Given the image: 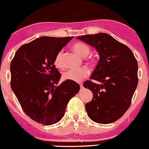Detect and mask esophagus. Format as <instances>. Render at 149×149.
I'll list each match as a JSON object with an SVG mask.
<instances>
[{
  "label": "esophagus",
  "instance_id": "1",
  "mask_svg": "<svg viewBox=\"0 0 149 149\" xmlns=\"http://www.w3.org/2000/svg\"><path fill=\"white\" fill-rule=\"evenodd\" d=\"M79 85H80L81 88H82V87H83V86H82V82H79Z\"/></svg>",
  "mask_w": 149,
  "mask_h": 149
}]
</instances>
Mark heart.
I'll return each mask as SVG.
<instances>
[{
	"label": "heart",
	"instance_id": "b5f03b06",
	"mask_svg": "<svg viewBox=\"0 0 149 149\" xmlns=\"http://www.w3.org/2000/svg\"><path fill=\"white\" fill-rule=\"evenodd\" d=\"M73 49L78 54L82 56H86L90 53V47L87 44L82 42H77L73 45ZM56 67L62 68L63 67L62 62V51H59L56 54L54 61ZM89 71L86 67L69 69L63 73V78L65 80H71L74 82H79L82 79L88 76Z\"/></svg>",
	"mask_w": 149,
	"mask_h": 149
}]
</instances>
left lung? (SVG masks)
Masks as SVG:
<instances>
[{
    "mask_svg": "<svg viewBox=\"0 0 149 149\" xmlns=\"http://www.w3.org/2000/svg\"><path fill=\"white\" fill-rule=\"evenodd\" d=\"M78 39L95 47L100 55L90 79L83 83L93 93V100L86 103V111L97 123H111L120 118L131 105L139 81L137 60L126 45L108 33L83 35Z\"/></svg>",
    "mask_w": 149,
    "mask_h": 149,
    "instance_id": "8db88e82",
    "label": "left lung"
}]
</instances>
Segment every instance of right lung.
<instances>
[{
  "mask_svg": "<svg viewBox=\"0 0 149 149\" xmlns=\"http://www.w3.org/2000/svg\"><path fill=\"white\" fill-rule=\"evenodd\" d=\"M73 36H42L21 46L10 62V87L21 108L32 120L45 125L59 122L70 100L80 87L66 80L54 64L56 54Z\"/></svg>",
  "mask_w": 149,
  "mask_h": 149,
  "instance_id": "1",
  "label": "right lung"
}]
</instances>
